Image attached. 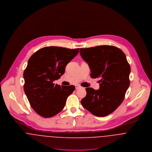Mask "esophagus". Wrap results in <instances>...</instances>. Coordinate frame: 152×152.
Listing matches in <instances>:
<instances>
[{
  "label": "esophagus",
  "instance_id": "obj_1",
  "mask_svg": "<svg viewBox=\"0 0 152 152\" xmlns=\"http://www.w3.org/2000/svg\"><path fill=\"white\" fill-rule=\"evenodd\" d=\"M81 87L80 86H76V89H79V88H80Z\"/></svg>",
  "mask_w": 152,
  "mask_h": 152
}]
</instances>
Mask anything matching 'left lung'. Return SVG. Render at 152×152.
I'll return each instance as SVG.
<instances>
[{
	"label": "left lung",
	"instance_id": "1",
	"mask_svg": "<svg viewBox=\"0 0 152 152\" xmlns=\"http://www.w3.org/2000/svg\"><path fill=\"white\" fill-rule=\"evenodd\" d=\"M80 54L89 66L91 77H100V88H86L81 100L85 109L97 117L114 112L124 99L129 86L130 66L122 50L111 45L80 48Z\"/></svg>",
	"mask_w": 152,
	"mask_h": 152
}]
</instances>
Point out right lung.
Segmentation results:
<instances>
[{
    "instance_id": "right-lung-1",
    "label": "right lung",
    "mask_w": 152,
    "mask_h": 152,
    "mask_svg": "<svg viewBox=\"0 0 152 152\" xmlns=\"http://www.w3.org/2000/svg\"><path fill=\"white\" fill-rule=\"evenodd\" d=\"M79 51L47 47L30 58L23 73L24 90L31 107L41 117L50 118L61 112L75 90L73 85L61 86L53 82L64 75L66 65Z\"/></svg>"
}]
</instances>
